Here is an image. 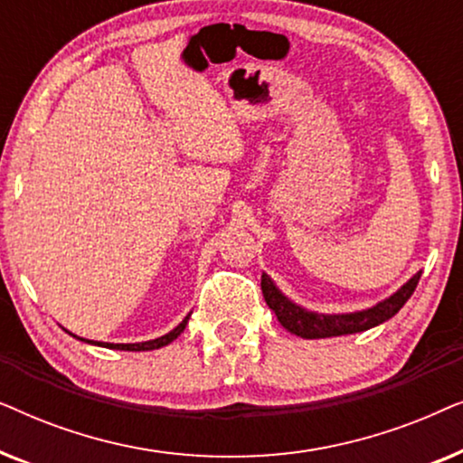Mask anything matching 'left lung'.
<instances>
[{"instance_id": "1", "label": "left lung", "mask_w": 463, "mask_h": 463, "mask_svg": "<svg viewBox=\"0 0 463 463\" xmlns=\"http://www.w3.org/2000/svg\"><path fill=\"white\" fill-rule=\"evenodd\" d=\"M421 274H415L411 280L404 284L402 288H398L394 295L388 299L377 303L375 307L363 309V312L354 314H314L306 312V309L290 303L280 290L276 288V284L271 282L269 276H261V290L268 306L276 312V318L280 325L293 335H299L303 339H325V337H339V335H352V333H363L369 328L382 325V322L390 320L392 316L398 314L404 303L409 301V297L413 295V290L420 282Z\"/></svg>"}]
</instances>
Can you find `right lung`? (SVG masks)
I'll list each match as a JSON object with an SVG mask.
<instances>
[{
  "label": "right lung",
  "mask_w": 463,
  "mask_h": 463,
  "mask_svg": "<svg viewBox=\"0 0 463 463\" xmlns=\"http://www.w3.org/2000/svg\"><path fill=\"white\" fill-rule=\"evenodd\" d=\"M187 320L189 316H185V320L181 322L179 326L173 328L168 335H164V337H157V339H151V341H143V344H100V341H88V344H94V345H103V347H109V350H126V352H145V350H157V347H164L168 345L170 341H175L179 335L185 331L187 326ZM75 337V335H73ZM86 341V339H81Z\"/></svg>",
  "instance_id": "add662e5"
}]
</instances>
